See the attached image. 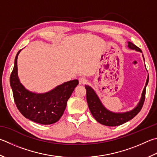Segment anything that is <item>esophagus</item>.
Masks as SVG:
<instances>
[{"label": "esophagus", "mask_w": 157, "mask_h": 157, "mask_svg": "<svg viewBox=\"0 0 157 157\" xmlns=\"http://www.w3.org/2000/svg\"><path fill=\"white\" fill-rule=\"evenodd\" d=\"M86 78H84V77H80V78H79V84H86Z\"/></svg>", "instance_id": "34e87169"}]
</instances>
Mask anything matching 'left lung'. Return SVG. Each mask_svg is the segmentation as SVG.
Returning <instances> with one entry per match:
<instances>
[{"label":"left lung","mask_w":157,"mask_h":157,"mask_svg":"<svg viewBox=\"0 0 157 157\" xmlns=\"http://www.w3.org/2000/svg\"><path fill=\"white\" fill-rule=\"evenodd\" d=\"M128 46L130 49H135L136 51L142 52L138 47H136L132 42H128ZM148 79H149V77H147L146 86L144 87L141 99L137 106L132 110L124 113H114L106 109L101 104V101H99L98 95H96L93 88L88 86H85V88L86 90V100L88 106L93 117L99 123L107 126H120V125L126 123V122L135 117L140 112L142 107H143L145 99H146V88L148 83Z\"/></svg>","instance_id":"8db88e82"}]
</instances>
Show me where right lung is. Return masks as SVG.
Here are the masks:
<instances>
[{
  "instance_id": "1",
  "label": "right lung",
  "mask_w": 157,
  "mask_h": 157,
  "mask_svg": "<svg viewBox=\"0 0 157 157\" xmlns=\"http://www.w3.org/2000/svg\"><path fill=\"white\" fill-rule=\"evenodd\" d=\"M20 51L15 58L10 75V85L17 108L25 117L36 123L44 125L56 123L63 115L68 99L79 82L74 79L65 82L44 94L30 92L21 84L18 77L17 58Z\"/></svg>"
}]
</instances>
